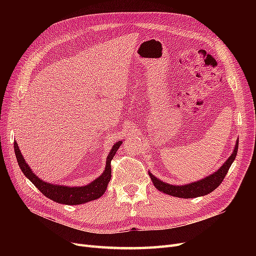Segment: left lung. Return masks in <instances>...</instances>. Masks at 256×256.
Masks as SVG:
<instances>
[{
    "label": "left lung",
    "mask_w": 256,
    "mask_h": 256,
    "mask_svg": "<svg viewBox=\"0 0 256 256\" xmlns=\"http://www.w3.org/2000/svg\"><path fill=\"white\" fill-rule=\"evenodd\" d=\"M238 147V140H236V146L230 156L225 160V163L216 172L210 174L208 176H206L202 180L191 182V184H180V186L170 184L168 182H164L163 180L156 178L152 173H150V171H148V174L154 186L158 191L163 192L165 194H168L174 197H180V198H195V197L204 196L212 192L214 189H217V188L220 186V184L222 182V180H224L225 176L227 174L228 169H230V167L232 166L236 156Z\"/></svg>",
    "instance_id": "left-lung-1"
}]
</instances>
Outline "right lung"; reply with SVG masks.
Here are the masks:
<instances>
[{
  "instance_id": "1",
  "label": "right lung",
  "mask_w": 256,
  "mask_h": 256,
  "mask_svg": "<svg viewBox=\"0 0 256 256\" xmlns=\"http://www.w3.org/2000/svg\"><path fill=\"white\" fill-rule=\"evenodd\" d=\"M121 144H122V141H118L113 145L111 152L108 154L106 160V167L104 172L100 174V176H98L96 180H94L88 184L78 186H68L44 182L36 176L30 168V166L26 164L18 148L16 141L14 142V152L18 163L26 178L31 180L32 184L46 197L50 198V200L56 201L58 204L76 206L89 202L91 200H96L104 195L108 184H109L111 180V160Z\"/></svg>"
}]
</instances>
